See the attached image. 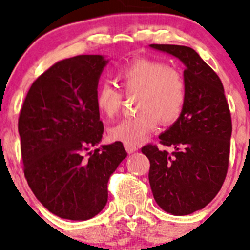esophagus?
Wrapping results in <instances>:
<instances>
[{"mask_svg": "<svg viewBox=\"0 0 250 250\" xmlns=\"http://www.w3.org/2000/svg\"><path fill=\"white\" fill-rule=\"evenodd\" d=\"M125 148L128 153H133L135 152V151H138L137 145H129V144H125Z\"/></svg>", "mask_w": 250, "mask_h": 250, "instance_id": "1", "label": "esophagus"}]
</instances>
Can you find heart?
I'll return each mask as SVG.
<instances>
[{
  "label": "heart",
  "mask_w": 250,
  "mask_h": 250,
  "mask_svg": "<svg viewBox=\"0 0 250 250\" xmlns=\"http://www.w3.org/2000/svg\"><path fill=\"white\" fill-rule=\"evenodd\" d=\"M113 77L125 95H138V113L110 128L112 140L137 145L157 127L158 121L170 125L183 113L188 100V83L178 67L162 60L140 58L118 67ZM122 92L109 83L98 88L95 105L102 116L111 120L120 112Z\"/></svg>",
  "instance_id": "b5f03b06"
}]
</instances>
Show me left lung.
I'll use <instances>...</instances> for the list:
<instances>
[{
	"label": "left lung",
	"instance_id": "left-lung-1",
	"mask_svg": "<svg viewBox=\"0 0 250 250\" xmlns=\"http://www.w3.org/2000/svg\"><path fill=\"white\" fill-rule=\"evenodd\" d=\"M185 64L188 100L175 123L155 144L141 147L150 161L148 181L163 210L188 215L204 208L220 191L229 169L232 121L223 83L190 47L151 44Z\"/></svg>",
	"mask_w": 250,
	"mask_h": 250
}]
</instances>
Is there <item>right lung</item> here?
<instances>
[{"label":"right lung","instance_id":"1","mask_svg":"<svg viewBox=\"0 0 250 250\" xmlns=\"http://www.w3.org/2000/svg\"><path fill=\"white\" fill-rule=\"evenodd\" d=\"M102 55L60 60L30 87L18 120L24 175L57 216L88 220L107 202V181L127 157L121 141L89 152L103 138L95 105Z\"/></svg>","mask_w":250,"mask_h":250}]
</instances>
